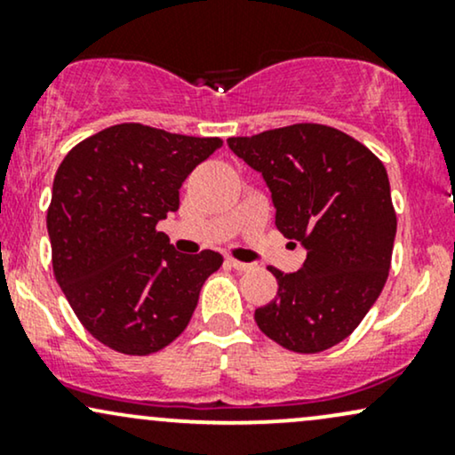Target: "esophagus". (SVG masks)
<instances>
[{
  "mask_svg": "<svg viewBox=\"0 0 455 455\" xmlns=\"http://www.w3.org/2000/svg\"><path fill=\"white\" fill-rule=\"evenodd\" d=\"M227 265H228V267L237 269V271H248L250 267H252L250 263H242V260H237V259H227Z\"/></svg>",
  "mask_w": 455,
  "mask_h": 455,
  "instance_id": "esophagus-1",
  "label": "esophagus"
}]
</instances>
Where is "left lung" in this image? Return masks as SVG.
<instances>
[{"label":"left lung","instance_id":"8db88e82","mask_svg":"<svg viewBox=\"0 0 455 455\" xmlns=\"http://www.w3.org/2000/svg\"><path fill=\"white\" fill-rule=\"evenodd\" d=\"M228 148L263 173L275 227L307 252L295 274L269 267L278 297L257 307L254 321L293 353L336 347L363 321L389 275L398 218L383 162L323 124L231 137Z\"/></svg>","mask_w":455,"mask_h":455}]
</instances>
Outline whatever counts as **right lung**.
Segmentation results:
<instances>
[{"mask_svg":"<svg viewBox=\"0 0 455 455\" xmlns=\"http://www.w3.org/2000/svg\"><path fill=\"white\" fill-rule=\"evenodd\" d=\"M222 145L117 124L66 154L46 212L57 284L83 327L124 355L158 353L190 323L222 257L180 254L156 228L180 188Z\"/></svg>","mask_w":455,"mask_h":455,"instance_id":"obj_1","label":"right lung"}]
</instances>
